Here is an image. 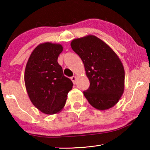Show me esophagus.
Segmentation results:
<instances>
[{"mask_svg": "<svg viewBox=\"0 0 150 150\" xmlns=\"http://www.w3.org/2000/svg\"><path fill=\"white\" fill-rule=\"evenodd\" d=\"M71 79L73 81V84H75L76 83V80H77V77H75V76H73V77H71Z\"/></svg>", "mask_w": 150, "mask_h": 150, "instance_id": "esophagus-1", "label": "esophagus"}]
</instances>
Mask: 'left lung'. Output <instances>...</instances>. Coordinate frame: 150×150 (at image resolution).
Here are the masks:
<instances>
[{"label":"left lung","mask_w":150,"mask_h":150,"mask_svg":"<svg viewBox=\"0 0 150 150\" xmlns=\"http://www.w3.org/2000/svg\"><path fill=\"white\" fill-rule=\"evenodd\" d=\"M73 50L81 57L90 86L83 94L91 106L106 110L120 100L124 89V69L116 53L93 35L73 40Z\"/></svg>","instance_id":"left-lung-1"}]
</instances>
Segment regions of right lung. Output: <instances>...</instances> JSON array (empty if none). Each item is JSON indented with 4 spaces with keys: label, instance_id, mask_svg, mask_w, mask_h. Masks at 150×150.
I'll list each match as a JSON object with an SVG mask.
<instances>
[{
    "label": "right lung",
    "instance_id": "1",
    "mask_svg": "<svg viewBox=\"0 0 150 150\" xmlns=\"http://www.w3.org/2000/svg\"><path fill=\"white\" fill-rule=\"evenodd\" d=\"M62 51L61 44H40L30 55L25 69V85L30 99L39 110L47 115L62 110L73 85L63 75L57 62Z\"/></svg>",
    "mask_w": 150,
    "mask_h": 150
}]
</instances>
